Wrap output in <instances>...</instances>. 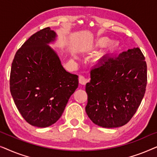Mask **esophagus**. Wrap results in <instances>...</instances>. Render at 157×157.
<instances>
[{
	"label": "esophagus",
	"instance_id": "obj_1",
	"mask_svg": "<svg viewBox=\"0 0 157 157\" xmlns=\"http://www.w3.org/2000/svg\"><path fill=\"white\" fill-rule=\"evenodd\" d=\"M78 81H79V83H81V85H85L86 83L88 82V79L84 77L82 75H80L78 77Z\"/></svg>",
	"mask_w": 157,
	"mask_h": 157
}]
</instances>
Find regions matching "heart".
<instances>
[{"label":"heart","mask_w":157,"mask_h":157,"mask_svg":"<svg viewBox=\"0 0 157 157\" xmlns=\"http://www.w3.org/2000/svg\"><path fill=\"white\" fill-rule=\"evenodd\" d=\"M109 43H110V40H109L108 38H106V37L101 38L97 40V44L98 45V46H107ZM111 45L113 46H116V45L117 44H116V43H114V42H111Z\"/></svg>","instance_id":"heart-1"}]
</instances>
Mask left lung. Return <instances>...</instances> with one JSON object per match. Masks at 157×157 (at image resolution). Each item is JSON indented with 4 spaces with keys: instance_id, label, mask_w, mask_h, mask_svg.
I'll return each mask as SVG.
<instances>
[{
    "instance_id": "obj_1",
    "label": "left lung",
    "mask_w": 157,
    "mask_h": 157,
    "mask_svg": "<svg viewBox=\"0 0 157 157\" xmlns=\"http://www.w3.org/2000/svg\"><path fill=\"white\" fill-rule=\"evenodd\" d=\"M139 48L119 56L106 55L91 70L86 85V112L94 124L104 128L127 124L140 105L147 82V66Z\"/></svg>"
}]
</instances>
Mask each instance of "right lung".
Masks as SVG:
<instances>
[{"mask_svg": "<svg viewBox=\"0 0 157 157\" xmlns=\"http://www.w3.org/2000/svg\"><path fill=\"white\" fill-rule=\"evenodd\" d=\"M56 38L49 27L40 30L23 44L12 63V97L23 119L36 127L55 124L78 86V76L66 71L49 46Z\"/></svg>", "mask_w": 157, "mask_h": 157, "instance_id": "1", "label": "right lung"}]
</instances>
